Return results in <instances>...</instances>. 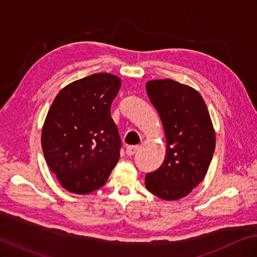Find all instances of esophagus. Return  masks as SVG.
Masks as SVG:
<instances>
[{"label": "esophagus", "instance_id": "34e87169", "mask_svg": "<svg viewBox=\"0 0 257 257\" xmlns=\"http://www.w3.org/2000/svg\"><path fill=\"white\" fill-rule=\"evenodd\" d=\"M140 149L139 145H132V146H127L126 148V155L127 156H132L136 153V151Z\"/></svg>", "mask_w": 257, "mask_h": 257}]
</instances>
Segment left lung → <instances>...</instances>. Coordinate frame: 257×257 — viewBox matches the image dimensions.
<instances>
[{
	"instance_id": "8db88e82",
	"label": "left lung",
	"mask_w": 257,
	"mask_h": 257,
	"mask_svg": "<svg viewBox=\"0 0 257 257\" xmlns=\"http://www.w3.org/2000/svg\"><path fill=\"white\" fill-rule=\"evenodd\" d=\"M146 93L158 111L166 136L163 164L145 176L154 195L175 201L190 194L205 176L215 150L208 109L194 88L173 80L146 83Z\"/></svg>"
}]
</instances>
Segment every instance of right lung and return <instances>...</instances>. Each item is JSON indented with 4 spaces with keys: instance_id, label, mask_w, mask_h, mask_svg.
Returning a JSON list of instances; mask_svg holds the SVG:
<instances>
[{
    "instance_id": "1",
    "label": "right lung",
    "mask_w": 257,
    "mask_h": 257,
    "mask_svg": "<svg viewBox=\"0 0 257 257\" xmlns=\"http://www.w3.org/2000/svg\"><path fill=\"white\" fill-rule=\"evenodd\" d=\"M119 77L97 73L57 94L42 130L50 170L69 192L87 194L105 184L119 159L122 141L111 116Z\"/></svg>"
}]
</instances>
